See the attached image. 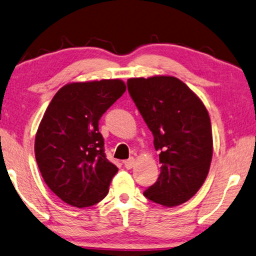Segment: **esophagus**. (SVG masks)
<instances>
[{
  "label": "esophagus",
  "instance_id": "34e87169",
  "mask_svg": "<svg viewBox=\"0 0 256 256\" xmlns=\"http://www.w3.org/2000/svg\"><path fill=\"white\" fill-rule=\"evenodd\" d=\"M135 164V158L134 157H130V158H128L127 160H124V166L127 168V169H132V166H134Z\"/></svg>",
  "mask_w": 256,
  "mask_h": 256
}]
</instances>
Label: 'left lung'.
Masks as SVG:
<instances>
[{
    "mask_svg": "<svg viewBox=\"0 0 256 256\" xmlns=\"http://www.w3.org/2000/svg\"><path fill=\"white\" fill-rule=\"evenodd\" d=\"M127 85L160 152L158 180L143 194L168 208L183 204L202 188L211 166L208 112L197 94L174 76L130 78Z\"/></svg>",
    "mask_w": 256,
    "mask_h": 256,
    "instance_id": "1",
    "label": "left lung"
}]
</instances>
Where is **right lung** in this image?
Masks as SVG:
<instances>
[{"label":"right lung","instance_id":"add662e5","mask_svg":"<svg viewBox=\"0 0 256 256\" xmlns=\"http://www.w3.org/2000/svg\"><path fill=\"white\" fill-rule=\"evenodd\" d=\"M124 92L120 79L66 84L45 110L34 156L44 182L66 204L87 208L107 196L118 169L104 155L99 120Z\"/></svg>","mask_w":256,"mask_h":256}]
</instances>
